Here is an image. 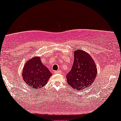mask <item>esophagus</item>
I'll use <instances>...</instances> for the list:
<instances>
[{"label": "esophagus", "instance_id": "obj_1", "mask_svg": "<svg viewBox=\"0 0 121 121\" xmlns=\"http://www.w3.org/2000/svg\"><path fill=\"white\" fill-rule=\"evenodd\" d=\"M60 70H57V71H54V74H59L60 73Z\"/></svg>", "mask_w": 121, "mask_h": 121}]
</instances>
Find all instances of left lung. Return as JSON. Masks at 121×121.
I'll use <instances>...</instances> for the list:
<instances>
[{
  "mask_svg": "<svg viewBox=\"0 0 121 121\" xmlns=\"http://www.w3.org/2000/svg\"><path fill=\"white\" fill-rule=\"evenodd\" d=\"M96 74V67L90 55L83 51L75 50L73 65L66 75L68 85L81 91L92 85Z\"/></svg>",
  "mask_w": 121,
  "mask_h": 121,
  "instance_id": "obj_1",
  "label": "left lung"
}]
</instances>
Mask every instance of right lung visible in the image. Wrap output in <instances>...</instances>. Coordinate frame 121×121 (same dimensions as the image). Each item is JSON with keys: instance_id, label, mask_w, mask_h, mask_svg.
<instances>
[{"instance_id": "right-lung-1", "label": "right lung", "mask_w": 121, "mask_h": 121, "mask_svg": "<svg viewBox=\"0 0 121 121\" xmlns=\"http://www.w3.org/2000/svg\"><path fill=\"white\" fill-rule=\"evenodd\" d=\"M22 75L30 87L37 89L46 85L52 74L42 64L39 57H34L25 65Z\"/></svg>"}]
</instances>
